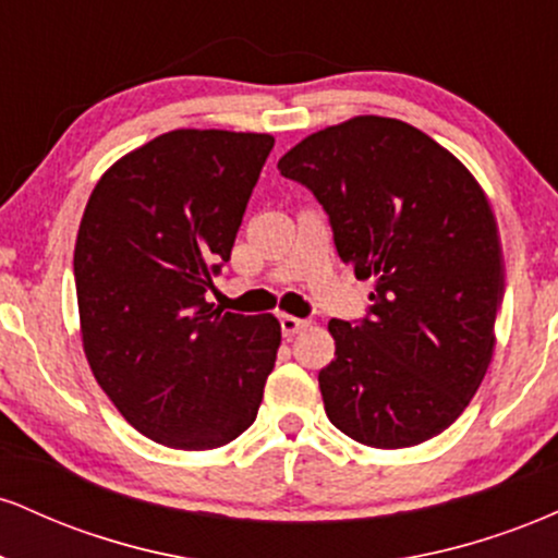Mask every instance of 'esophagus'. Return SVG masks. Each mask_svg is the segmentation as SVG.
<instances>
[{"label": "esophagus", "mask_w": 558, "mask_h": 558, "mask_svg": "<svg viewBox=\"0 0 558 558\" xmlns=\"http://www.w3.org/2000/svg\"><path fill=\"white\" fill-rule=\"evenodd\" d=\"M310 325H312L310 319H301V317H293V315H283V317H280V330H283L286 338L296 336V332L306 330V328H310Z\"/></svg>", "instance_id": "esophagus-1"}]
</instances>
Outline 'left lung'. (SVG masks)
Instances as JSON below:
<instances>
[{
    "label": "left lung",
    "instance_id": "left-lung-1",
    "mask_svg": "<svg viewBox=\"0 0 558 558\" xmlns=\"http://www.w3.org/2000/svg\"><path fill=\"white\" fill-rule=\"evenodd\" d=\"M278 170L317 196L338 257L375 286L362 323H328V420L373 448L444 433L477 393L496 343L504 257L485 191L438 141L377 114L312 133Z\"/></svg>",
    "mask_w": 558,
    "mask_h": 558
}]
</instances>
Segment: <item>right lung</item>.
Returning <instances> with one entry per match:
<instances>
[{
    "label": "right lung",
    "mask_w": 558,
    "mask_h": 558,
    "mask_svg": "<svg viewBox=\"0 0 558 558\" xmlns=\"http://www.w3.org/2000/svg\"><path fill=\"white\" fill-rule=\"evenodd\" d=\"M272 146L181 128L120 157L88 196L73 257L83 351L118 412L162 446L209 451L257 420L280 323L204 293Z\"/></svg>",
    "instance_id": "1"
}]
</instances>
